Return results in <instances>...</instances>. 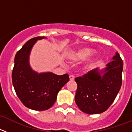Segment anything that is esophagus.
<instances>
[{"label":"esophagus","mask_w":132,"mask_h":132,"mask_svg":"<svg viewBox=\"0 0 132 132\" xmlns=\"http://www.w3.org/2000/svg\"><path fill=\"white\" fill-rule=\"evenodd\" d=\"M75 79V77L73 75H70L69 76V80H73Z\"/></svg>","instance_id":"1"}]
</instances>
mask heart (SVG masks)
I'll list each match as a JSON object with an SVG mask.
<instances>
[{"instance_id":"1","label":"heart","mask_w":132,"mask_h":132,"mask_svg":"<svg viewBox=\"0 0 132 132\" xmlns=\"http://www.w3.org/2000/svg\"><path fill=\"white\" fill-rule=\"evenodd\" d=\"M94 50L91 48H88V47H82L79 50H77L76 52L73 53L71 55V59L73 61H76V62H80V61H83L85 60H87L90 56L94 53ZM94 64V59H88L87 60V62L86 63L85 67L87 68L91 67L92 65Z\"/></svg>"}]
</instances>
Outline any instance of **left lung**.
I'll use <instances>...</instances> for the list:
<instances>
[{"mask_svg":"<svg viewBox=\"0 0 132 132\" xmlns=\"http://www.w3.org/2000/svg\"><path fill=\"white\" fill-rule=\"evenodd\" d=\"M103 69L96 68L75 78L77 89L75 102L84 113L96 114L105 112L118 94L122 85L123 61L118 52Z\"/></svg>","mask_w":132,"mask_h":132,"instance_id":"1","label":"left lung"}]
</instances>
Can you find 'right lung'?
Returning <instances> with one entry per match:
<instances>
[{
  "mask_svg": "<svg viewBox=\"0 0 132 132\" xmlns=\"http://www.w3.org/2000/svg\"><path fill=\"white\" fill-rule=\"evenodd\" d=\"M46 38L36 37L28 41L16 53L12 80L17 96L27 108L46 110L54 104L58 93L69 80L68 74L57 75L52 72L38 73L30 63L31 51L37 41Z\"/></svg>",
  "mask_w": 132,
  "mask_h": 132,
  "instance_id": "obj_1",
  "label": "right lung"
}]
</instances>
